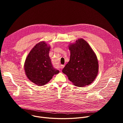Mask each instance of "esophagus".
I'll use <instances>...</instances> for the list:
<instances>
[{"label":"esophagus","mask_w":123,"mask_h":123,"mask_svg":"<svg viewBox=\"0 0 123 123\" xmlns=\"http://www.w3.org/2000/svg\"><path fill=\"white\" fill-rule=\"evenodd\" d=\"M64 67H65L64 65H60V68H63Z\"/></svg>","instance_id":"esophagus-1"}]
</instances>
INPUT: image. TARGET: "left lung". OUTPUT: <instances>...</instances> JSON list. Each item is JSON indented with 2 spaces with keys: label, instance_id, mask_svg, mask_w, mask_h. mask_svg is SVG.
Instances as JSON below:
<instances>
[{
  "label": "left lung",
  "instance_id": "obj_1",
  "mask_svg": "<svg viewBox=\"0 0 123 123\" xmlns=\"http://www.w3.org/2000/svg\"><path fill=\"white\" fill-rule=\"evenodd\" d=\"M70 59L62 70L70 81L79 87L92 83L98 73V62L96 55L90 45L83 38L70 44Z\"/></svg>",
  "mask_w": 123,
  "mask_h": 123
}]
</instances>
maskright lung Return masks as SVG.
Returning a JSON list of instances; mask_svg holds the SVG:
<instances>
[{
	"label": "right lung",
	"mask_w": 123,
	"mask_h": 123,
	"mask_svg": "<svg viewBox=\"0 0 123 123\" xmlns=\"http://www.w3.org/2000/svg\"><path fill=\"white\" fill-rule=\"evenodd\" d=\"M50 49V46L45 41H40L31 49L24 63L27 78L39 86L45 85L59 73L51 64L49 55Z\"/></svg>",
	"instance_id": "add662e5"
}]
</instances>
